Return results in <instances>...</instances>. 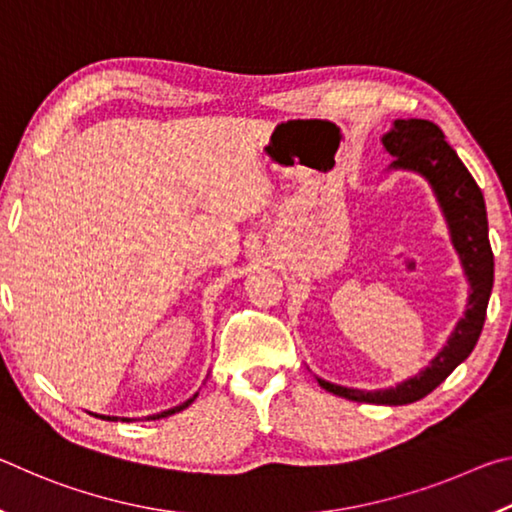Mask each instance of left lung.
Returning a JSON list of instances; mask_svg holds the SVG:
<instances>
[{
    "instance_id": "1",
    "label": "left lung",
    "mask_w": 512,
    "mask_h": 512,
    "mask_svg": "<svg viewBox=\"0 0 512 512\" xmlns=\"http://www.w3.org/2000/svg\"><path fill=\"white\" fill-rule=\"evenodd\" d=\"M381 142L388 153L395 155L393 167L422 173L436 192L449 223V232H452L454 248L461 255L465 275L470 280V302H467L465 316L458 320L454 334L431 361V366L404 384L388 391H357V388L329 384L325 379H318V384L327 393L352 402L400 406L422 400L452 375L458 363L470 357L485 323V309H488L492 280H495V255L488 239V216H485L481 189L433 121L395 119L393 131L386 133Z\"/></svg>"
}]
</instances>
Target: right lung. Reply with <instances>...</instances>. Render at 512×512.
I'll return each mask as SVG.
<instances>
[{
    "label": "right lung",
    "mask_w": 512,
    "mask_h": 512,
    "mask_svg": "<svg viewBox=\"0 0 512 512\" xmlns=\"http://www.w3.org/2000/svg\"><path fill=\"white\" fill-rule=\"evenodd\" d=\"M194 397H196V395H194ZM194 397H192V400H194ZM192 400H187L185 404H180V406H173V409L162 411V413H158V415H149V420H160V418H167V415H173V413L183 411V409H187L189 404H192ZM97 418H101V420H117V418H110V415H97ZM121 420L128 422V418H121Z\"/></svg>",
    "instance_id": "add662e5"
}]
</instances>
